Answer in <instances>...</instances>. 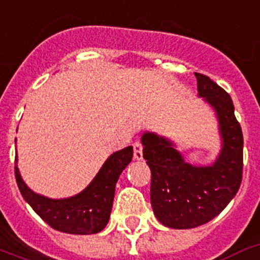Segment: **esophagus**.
Returning <instances> with one entry per match:
<instances>
[{
    "instance_id": "obj_1",
    "label": "esophagus",
    "mask_w": 260,
    "mask_h": 260,
    "mask_svg": "<svg viewBox=\"0 0 260 260\" xmlns=\"http://www.w3.org/2000/svg\"><path fill=\"white\" fill-rule=\"evenodd\" d=\"M134 158L137 161L143 160V145L140 143L134 144Z\"/></svg>"
}]
</instances>
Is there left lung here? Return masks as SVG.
<instances>
[{
  "label": "left lung",
  "instance_id": "8db88e82",
  "mask_svg": "<svg viewBox=\"0 0 260 260\" xmlns=\"http://www.w3.org/2000/svg\"><path fill=\"white\" fill-rule=\"evenodd\" d=\"M198 96L217 113L221 153L213 165L196 167L184 160L174 144L145 132L143 156L152 173L150 204L167 228L193 229L217 217L235 197L243 171V135L230 95L215 82L196 73Z\"/></svg>",
  "mask_w": 260,
  "mask_h": 260
}]
</instances>
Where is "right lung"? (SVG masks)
Instances as JSON below:
<instances>
[{"label":"right lung","mask_w":260,"mask_h":260,"mask_svg":"<svg viewBox=\"0 0 260 260\" xmlns=\"http://www.w3.org/2000/svg\"><path fill=\"white\" fill-rule=\"evenodd\" d=\"M134 148L126 147L111 154L91 184L74 197L51 200L37 194L23 182L18 168L14 173L25 201L46 223L67 234H96L108 223L112 210L115 186L121 172L132 161ZM17 161V156H15Z\"/></svg>","instance_id":"obj_1"}]
</instances>
